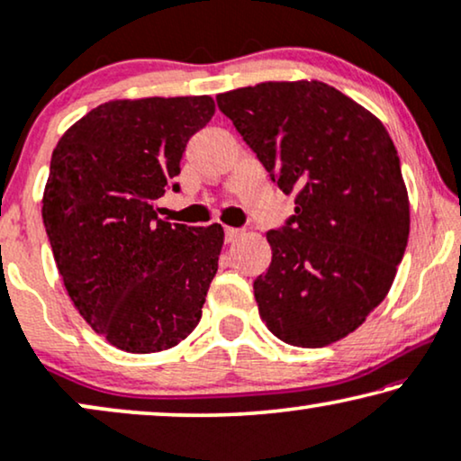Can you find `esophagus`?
<instances>
[{
  "instance_id": "1",
  "label": "esophagus",
  "mask_w": 461,
  "mask_h": 461,
  "mask_svg": "<svg viewBox=\"0 0 461 461\" xmlns=\"http://www.w3.org/2000/svg\"><path fill=\"white\" fill-rule=\"evenodd\" d=\"M240 236H242L240 230H234V227H225V242H227V244L236 242Z\"/></svg>"
}]
</instances>
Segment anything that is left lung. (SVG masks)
<instances>
[{"label":"left lung","instance_id":"8db88e82","mask_svg":"<svg viewBox=\"0 0 461 461\" xmlns=\"http://www.w3.org/2000/svg\"><path fill=\"white\" fill-rule=\"evenodd\" d=\"M250 149L294 194L267 231L255 280L261 321L288 346L324 348L384 302L409 240V194L382 120L318 79L261 82L217 96Z\"/></svg>","mask_w":461,"mask_h":461}]
</instances>
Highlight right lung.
Masks as SVG:
<instances>
[{"label":"right lung","instance_id":"right-lung-1","mask_svg":"<svg viewBox=\"0 0 461 461\" xmlns=\"http://www.w3.org/2000/svg\"><path fill=\"white\" fill-rule=\"evenodd\" d=\"M212 115L206 95L115 98L52 151L41 217L59 274L79 316L124 352L175 348L200 322L223 227L170 225L156 200Z\"/></svg>","mask_w":461,"mask_h":461}]
</instances>
